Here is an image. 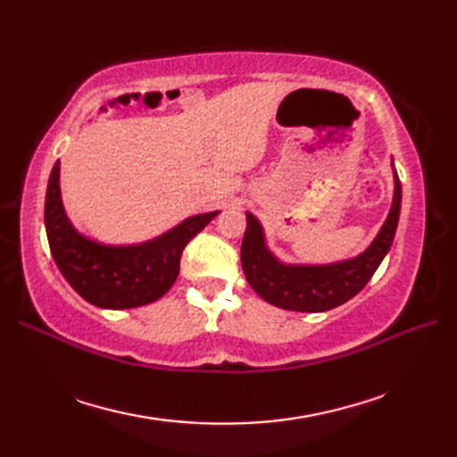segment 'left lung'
<instances>
[{
	"mask_svg": "<svg viewBox=\"0 0 457 457\" xmlns=\"http://www.w3.org/2000/svg\"><path fill=\"white\" fill-rule=\"evenodd\" d=\"M395 172L391 212L373 244L353 259L329 265H287L270 253L259 220L247 212V229L241 244V267L247 283L269 304L295 312H326L347 303L361 290L385 255L389 253L401 216L403 188Z\"/></svg>",
	"mask_w": 457,
	"mask_h": 457,
	"instance_id": "8db88e82",
	"label": "left lung"
}]
</instances>
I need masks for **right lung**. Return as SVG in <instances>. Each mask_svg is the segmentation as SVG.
Here are the masks:
<instances>
[{
    "label": "right lung",
    "instance_id": "obj_1",
    "mask_svg": "<svg viewBox=\"0 0 457 457\" xmlns=\"http://www.w3.org/2000/svg\"><path fill=\"white\" fill-rule=\"evenodd\" d=\"M220 212L198 213L145 244L105 245L82 236L66 218L61 162H54L45 198V228L54 263L86 303L123 310L151 304L174 285L180 255Z\"/></svg>",
    "mask_w": 457,
    "mask_h": 457
}]
</instances>
